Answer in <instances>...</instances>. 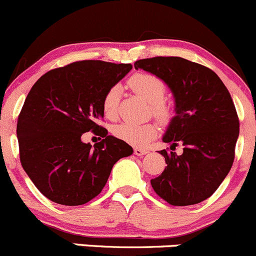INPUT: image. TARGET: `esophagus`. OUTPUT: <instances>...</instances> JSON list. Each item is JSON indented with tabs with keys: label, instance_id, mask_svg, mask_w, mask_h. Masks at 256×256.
I'll list each match as a JSON object with an SVG mask.
<instances>
[{
	"label": "esophagus",
	"instance_id": "esophagus-1",
	"mask_svg": "<svg viewBox=\"0 0 256 256\" xmlns=\"http://www.w3.org/2000/svg\"><path fill=\"white\" fill-rule=\"evenodd\" d=\"M149 152L148 149H143V148H134V154L138 155V156H142V155H146Z\"/></svg>",
	"mask_w": 256,
	"mask_h": 256
}]
</instances>
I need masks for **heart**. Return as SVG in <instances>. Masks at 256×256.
Returning <instances> with one entry per match:
<instances>
[{"label": "heart", "mask_w": 256, "mask_h": 256, "mask_svg": "<svg viewBox=\"0 0 256 256\" xmlns=\"http://www.w3.org/2000/svg\"><path fill=\"white\" fill-rule=\"evenodd\" d=\"M130 88L152 104V110L160 120L168 122L171 118V110L162 102L166 88L159 78L150 74H136L129 80ZM118 102H120V88L113 86L106 92L102 101L104 113L108 120H114L118 114ZM158 127L154 122L133 123L122 122L113 128V134L120 140L136 146H143L149 143L156 134Z\"/></svg>", "instance_id": "1"}]
</instances>
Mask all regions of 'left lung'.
Masks as SVG:
<instances>
[{"label":"left lung","instance_id":"8db88e82","mask_svg":"<svg viewBox=\"0 0 256 256\" xmlns=\"http://www.w3.org/2000/svg\"><path fill=\"white\" fill-rule=\"evenodd\" d=\"M136 70L162 78L175 98V116L162 142L170 149L182 144L184 152L160 150L166 166L152 178L154 191L172 206L204 201L220 187L234 162L239 120L230 94L217 74L178 56H156L134 62Z\"/></svg>","mask_w":256,"mask_h":256}]
</instances>
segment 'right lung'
<instances>
[{
    "mask_svg": "<svg viewBox=\"0 0 256 256\" xmlns=\"http://www.w3.org/2000/svg\"><path fill=\"white\" fill-rule=\"evenodd\" d=\"M130 70V64L82 60L48 71L30 88L17 123L20 159L50 201L88 204L106 185L113 165L133 154L97 124L106 92ZM90 130L105 139L94 147L84 144L80 136Z\"/></svg>",
    "mask_w": 256,
    "mask_h": 256,
    "instance_id": "obj_1",
    "label": "right lung"
}]
</instances>
